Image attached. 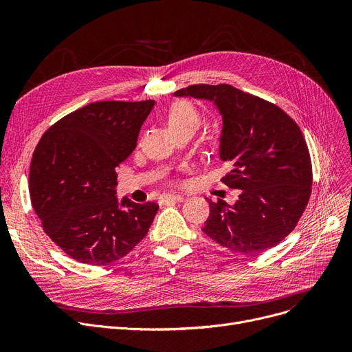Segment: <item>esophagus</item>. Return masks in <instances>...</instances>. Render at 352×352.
<instances>
[{"label":"esophagus","instance_id":"obj_1","mask_svg":"<svg viewBox=\"0 0 352 352\" xmlns=\"http://www.w3.org/2000/svg\"><path fill=\"white\" fill-rule=\"evenodd\" d=\"M184 197L182 195H177V194H166V195H162L160 198V202L161 204H168V202H179L182 201Z\"/></svg>","mask_w":352,"mask_h":352}]
</instances>
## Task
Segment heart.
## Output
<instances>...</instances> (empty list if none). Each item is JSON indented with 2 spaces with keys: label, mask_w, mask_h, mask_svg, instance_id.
<instances>
[{
  "label": "heart",
  "mask_w": 352,
  "mask_h": 352,
  "mask_svg": "<svg viewBox=\"0 0 352 352\" xmlns=\"http://www.w3.org/2000/svg\"><path fill=\"white\" fill-rule=\"evenodd\" d=\"M168 125L171 128V131H175V129L184 128V126H194L197 129L199 125L198 111L190 102H186V101L177 102L170 109Z\"/></svg>",
  "instance_id": "b5f03b06"
}]
</instances>
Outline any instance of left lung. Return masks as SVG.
<instances>
[{
  "instance_id": "1",
  "label": "left lung",
  "mask_w": 352,
  "mask_h": 352,
  "mask_svg": "<svg viewBox=\"0 0 352 352\" xmlns=\"http://www.w3.org/2000/svg\"><path fill=\"white\" fill-rule=\"evenodd\" d=\"M175 96L206 98L223 114L219 157L230 162L221 178L239 190L231 207L210 202L204 231L219 245L243 254L275 247L298 224L312 187V165L304 135L275 104L228 84H195Z\"/></svg>"
}]
</instances>
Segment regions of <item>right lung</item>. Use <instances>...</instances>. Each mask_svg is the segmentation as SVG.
Instances as JSON below:
<instances>
[{
  "label": "right lung",
  "instance_id": "add662e5",
  "mask_svg": "<svg viewBox=\"0 0 352 352\" xmlns=\"http://www.w3.org/2000/svg\"><path fill=\"white\" fill-rule=\"evenodd\" d=\"M154 100L98 101L52 124L36 144L30 166L31 204L44 232L68 256L107 265L148 234L158 204H121L117 168L134 151Z\"/></svg>",
  "mask_w": 352,
  "mask_h": 352
}]
</instances>
